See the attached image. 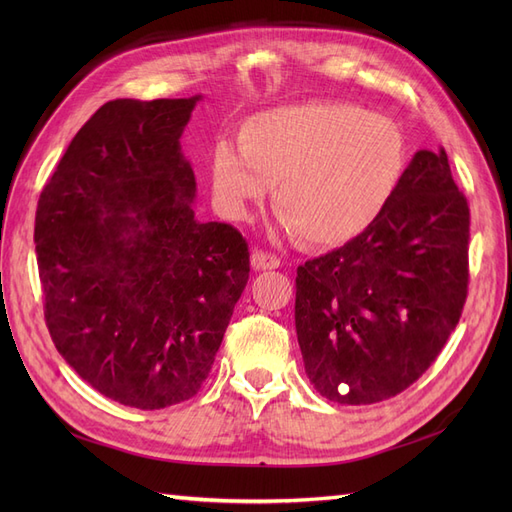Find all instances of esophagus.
<instances>
[{
	"label": "esophagus",
	"instance_id": "34e87169",
	"mask_svg": "<svg viewBox=\"0 0 512 512\" xmlns=\"http://www.w3.org/2000/svg\"><path fill=\"white\" fill-rule=\"evenodd\" d=\"M252 267L256 271H271L280 267V258L275 254H269L265 250H254L252 252Z\"/></svg>",
	"mask_w": 512,
	"mask_h": 512
}]
</instances>
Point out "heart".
Instances as JSON below:
<instances>
[{"instance_id": "1", "label": "heart", "mask_w": 512, "mask_h": 512, "mask_svg": "<svg viewBox=\"0 0 512 512\" xmlns=\"http://www.w3.org/2000/svg\"><path fill=\"white\" fill-rule=\"evenodd\" d=\"M237 145L215 147L211 188L228 220L243 222L273 185L282 226L312 245H342L374 224L408 166L391 119L348 102L271 108L241 123Z\"/></svg>"}]
</instances>
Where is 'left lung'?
<instances>
[{
  "label": "left lung",
  "mask_w": 512,
  "mask_h": 512,
  "mask_svg": "<svg viewBox=\"0 0 512 512\" xmlns=\"http://www.w3.org/2000/svg\"><path fill=\"white\" fill-rule=\"evenodd\" d=\"M468 241L446 151L421 149L374 224L297 269L294 324L322 397L376 404L425 374L468 297Z\"/></svg>",
  "instance_id": "left-lung-1"
}]
</instances>
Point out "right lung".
Listing matches in <instances>:
<instances>
[{"label":"right lung","mask_w":512,"mask_h":512,"mask_svg":"<svg viewBox=\"0 0 512 512\" xmlns=\"http://www.w3.org/2000/svg\"><path fill=\"white\" fill-rule=\"evenodd\" d=\"M200 98L106 102L38 200L53 344L98 393L138 410L200 391L250 277L241 232L194 218L179 138Z\"/></svg>","instance_id":"1"}]
</instances>
